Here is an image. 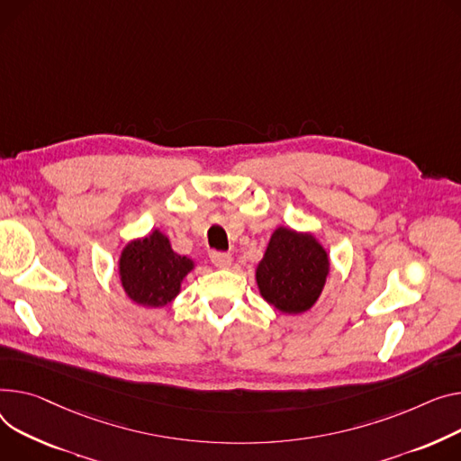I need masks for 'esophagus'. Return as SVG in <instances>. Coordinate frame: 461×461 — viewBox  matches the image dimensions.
<instances>
[{
    "instance_id": "esophagus-1",
    "label": "esophagus",
    "mask_w": 461,
    "mask_h": 461,
    "mask_svg": "<svg viewBox=\"0 0 461 461\" xmlns=\"http://www.w3.org/2000/svg\"><path fill=\"white\" fill-rule=\"evenodd\" d=\"M211 261L214 267L228 268L231 265V256L226 252H211Z\"/></svg>"
}]
</instances>
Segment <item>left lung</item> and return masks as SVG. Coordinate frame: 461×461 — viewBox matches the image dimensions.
I'll list each match as a JSON object with an SVG mask.
<instances>
[{
  "mask_svg": "<svg viewBox=\"0 0 461 461\" xmlns=\"http://www.w3.org/2000/svg\"><path fill=\"white\" fill-rule=\"evenodd\" d=\"M330 274V259L312 233L278 228L256 270L261 296L276 310L298 315L312 310Z\"/></svg>",
  "mask_w": 461,
  "mask_h": 461,
  "instance_id": "8db88e82",
  "label": "left lung"
}]
</instances>
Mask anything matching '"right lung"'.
Returning a JSON list of instances; mask_svg holds the SVG:
<instances>
[{"label": "right lung", "instance_id": "1", "mask_svg": "<svg viewBox=\"0 0 461 461\" xmlns=\"http://www.w3.org/2000/svg\"><path fill=\"white\" fill-rule=\"evenodd\" d=\"M194 261L172 250L159 230L128 242L120 254L118 272L126 294L144 308H163L181 291Z\"/></svg>", "mask_w": 461, "mask_h": 461}]
</instances>
